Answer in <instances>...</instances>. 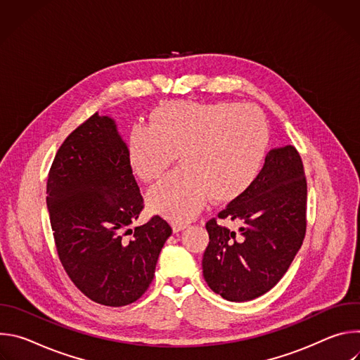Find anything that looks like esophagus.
Instances as JSON below:
<instances>
[{"instance_id": "34e87169", "label": "esophagus", "mask_w": 360, "mask_h": 360, "mask_svg": "<svg viewBox=\"0 0 360 360\" xmlns=\"http://www.w3.org/2000/svg\"><path fill=\"white\" fill-rule=\"evenodd\" d=\"M186 228H188L186 224H172V231H174V233L182 232V231L186 229Z\"/></svg>"}]
</instances>
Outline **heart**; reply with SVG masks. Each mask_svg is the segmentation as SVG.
<instances>
[{"label": "heart", "mask_w": 360, "mask_h": 360, "mask_svg": "<svg viewBox=\"0 0 360 360\" xmlns=\"http://www.w3.org/2000/svg\"><path fill=\"white\" fill-rule=\"evenodd\" d=\"M269 125L253 105L169 102L150 125L128 134V161L138 178L158 179L181 153L182 169L148 191L153 214L175 224L193 219L211 198L231 202L258 179L269 149Z\"/></svg>", "instance_id": "b5f03b06"}]
</instances>
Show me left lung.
I'll return each mask as SVG.
<instances>
[{"label": "left lung", "instance_id": "8db88e82", "mask_svg": "<svg viewBox=\"0 0 360 360\" xmlns=\"http://www.w3.org/2000/svg\"><path fill=\"white\" fill-rule=\"evenodd\" d=\"M306 178L295 146L272 148L253 185L218 214L242 222L238 232L211 219L202 271L224 299L246 302L271 290L286 274L306 232Z\"/></svg>", "mask_w": 360, "mask_h": 360}]
</instances>
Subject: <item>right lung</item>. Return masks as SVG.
Listing matches in <instances>:
<instances>
[{"instance_id":"obj_1","label":"right lung","mask_w":360,"mask_h":360,"mask_svg":"<svg viewBox=\"0 0 360 360\" xmlns=\"http://www.w3.org/2000/svg\"><path fill=\"white\" fill-rule=\"evenodd\" d=\"M142 203L115 121L94 114L60 146L48 174L46 207L65 272L96 303L129 304L153 279L172 229L153 217L128 229L134 235L125 240L122 232Z\"/></svg>"}]
</instances>
